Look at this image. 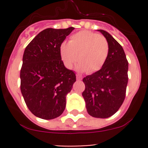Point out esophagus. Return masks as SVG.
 Listing matches in <instances>:
<instances>
[{
  "label": "esophagus",
  "instance_id": "34e87169",
  "mask_svg": "<svg viewBox=\"0 0 148 148\" xmlns=\"http://www.w3.org/2000/svg\"><path fill=\"white\" fill-rule=\"evenodd\" d=\"M82 77L81 76L79 75V74H77V80H82Z\"/></svg>",
  "mask_w": 148,
  "mask_h": 148
}]
</instances>
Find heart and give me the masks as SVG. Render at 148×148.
Returning a JSON list of instances; mask_svg holds the SVG:
<instances>
[{"mask_svg": "<svg viewBox=\"0 0 148 148\" xmlns=\"http://www.w3.org/2000/svg\"><path fill=\"white\" fill-rule=\"evenodd\" d=\"M60 56L67 69L78 60V69L88 74L99 71L105 64L110 52L107 38L96 33L82 31L71 36L68 44L60 46Z\"/></svg>", "mask_w": 148, "mask_h": 148, "instance_id": "b5f03b06", "label": "heart"}]
</instances>
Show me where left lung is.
<instances>
[{
    "instance_id": "obj_1",
    "label": "left lung",
    "mask_w": 148,
    "mask_h": 148,
    "mask_svg": "<svg viewBox=\"0 0 148 148\" xmlns=\"http://www.w3.org/2000/svg\"><path fill=\"white\" fill-rule=\"evenodd\" d=\"M110 44L104 66L83 79L82 96L89 115L107 118L115 114L125 100L128 82V62L122 46L104 30H98Z\"/></svg>"
}]
</instances>
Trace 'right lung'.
I'll return each instance as SVG.
<instances>
[{
  "instance_id": "right-lung-1",
  "label": "right lung",
  "mask_w": 148,
  "mask_h": 148,
  "mask_svg": "<svg viewBox=\"0 0 148 148\" xmlns=\"http://www.w3.org/2000/svg\"><path fill=\"white\" fill-rule=\"evenodd\" d=\"M74 29L46 28L25 49L21 69V91L26 106L35 116L51 120L63 113L66 96L76 82L60 56V46Z\"/></svg>"
}]
</instances>
